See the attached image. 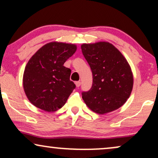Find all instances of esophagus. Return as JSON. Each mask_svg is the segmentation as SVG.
Returning a JSON list of instances; mask_svg holds the SVG:
<instances>
[{
  "mask_svg": "<svg viewBox=\"0 0 158 158\" xmlns=\"http://www.w3.org/2000/svg\"><path fill=\"white\" fill-rule=\"evenodd\" d=\"M75 85H76V86L77 87V88H79V87L81 85V82L79 81H76V82H75Z\"/></svg>",
  "mask_w": 158,
  "mask_h": 158,
  "instance_id": "esophagus-1",
  "label": "esophagus"
}]
</instances>
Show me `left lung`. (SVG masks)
<instances>
[{"mask_svg": "<svg viewBox=\"0 0 158 158\" xmlns=\"http://www.w3.org/2000/svg\"><path fill=\"white\" fill-rule=\"evenodd\" d=\"M93 74V85L82 99L90 110L104 114L126 103L133 88L131 67L120 51L108 41L81 45Z\"/></svg>", "mask_w": 158, "mask_h": 158, "instance_id": "left-lung-1", "label": "left lung"}]
</instances>
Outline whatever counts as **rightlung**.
I'll return each mask as SVG.
<instances>
[{
  "label": "right lung",
  "instance_id": "add662e5",
  "mask_svg": "<svg viewBox=\"0 0 158 158\" xmlns=\"http://www.w3.org/2000/svg\"><path fill=\"white\" fill-rule=\"evenodd\" d=\"M77 49L74 44L52 41L30 58L23 72V86L33 106L52 112L66 103L76 85L70 80L71 70L64 64Z\"/></svg>",
  "mask_w": 158,
  "mask_h": 158
}]
</instances>
